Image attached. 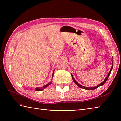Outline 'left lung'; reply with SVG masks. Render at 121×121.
<instances>
[{"label": "left lung", "mask_w": 121, "mask_h": 121, "mask_svg": "<svg viewBox=\"0 0 121 121\" xmlns=\"http://www.w3.org/2000/svg\"><path fill=\"white\" fill-rule=\"evenodd\" d=\"M112 68H113V61H112V67H111V69H110V71H109V72L108 73V76L106 77V78H105V79L104 80V81L102 82V83H101L100 84H99V85H97V86H95V87H85V86H82V85H80V84H79L76 81V80L74 79V77H73V76L72 75V74H71V75H72V79H73V81H74V82L79 87H80V88H83V89H86V90H93V89H96L97 88H98V87H99V86H102V85H103L106 82V81H107V80H108V77L109 76V75H110V74H111V72H112Z\"/></svg>", "instance_id": "obj_1"}]
</instances>
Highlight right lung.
I'll return each mask as SVG.
<instances>
[{"instance_id": "obj_1", "label": "right lung", "mask_w": 121, "mask_h": 121, "mask_svg": "<svg viewBox=\"0 0 121 121\" xmlns=\"http://www.w3.org/2000/svg\"><path fill=\"white\" fill-rule=\"evenodd\" d=\"M54 70L53 71V73H52V78H53V74H54ZM52 84V82H49V83H48V84H46V85H45L43 87H41V88H39V87H38V88H35V90L36 91H41V90H43L44 89H45V88H46L48 86H49V85H50V84Z\"/></svg>"}]
</instances>
